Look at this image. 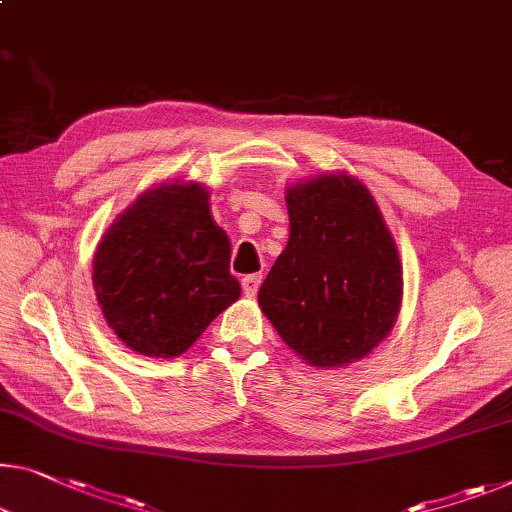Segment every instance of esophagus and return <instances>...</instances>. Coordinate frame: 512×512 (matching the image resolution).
Segmentation results:
<instances>
[{
    "label": "esophagus",
    "mask_w": 512,
    "mask_h": 512,
    "mask_svg": "<svg viewBox=\"0 0 512 512\" xmlns=\"http://www.w3.org/2000/svg\"><path fill=\"white\" fill-rule=\"evenodd\" d=\"M261 281H263L261 274H249V277L242 279V290H245V295L254 297L258 293V288H261Z\"/></svg>",
    "instance_id": "obj_1"
}]
</instances>
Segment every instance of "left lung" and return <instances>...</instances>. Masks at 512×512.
Segmentation results:
<instances>
[{
    "label": "left lung",
    "instance_id": "obj_1",
    "mask_svg": "<svg viewBox=\"0 0 512 512\" xmlns=\"http://www.w3.org/2000/svg\"><path fill=\"white\" fill-rule=\"evenodd\" d=\"M290 238L258 304L283 343L311 366H345L391 332L403 295L398 249L357 178L290 187Z\"/></svg>",
    "mask_w": 512,
    "mask_h": 512
}]
</instances>
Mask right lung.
<instances>
[{
  "label": "right lung",
  "instance_id": "right-lung-1",
  "mask_svg": "<svg viewBox=\"0 0 512 512\" xmlns=\"http://www.w3.org/2000/svg\"><path fill=\"white\" fill-rule=\"evenodd\" d=\"M206 187L160 185L112 224L93 258L102 316L139 355L178 357L240 297Z\"/></svg>",
  "mask_w": 512,
  "mask_h": 512
}]
</instances>
